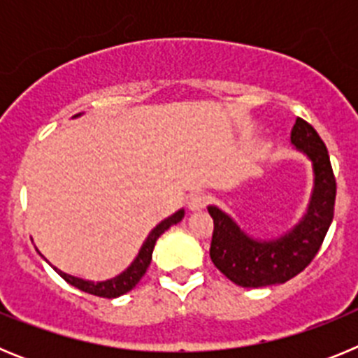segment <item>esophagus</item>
<instances>
[{"mask_svg":"<svg viewBox=\"0 0 358 358\" xmlns=\"http://www.w3.org/2000/svg\"><path fill=\"white\" fill-rule=\"evenodd\" d=\"M210 199V194H206V192H194V194L188 197V208L192 211L202 210V208H206Z\"/></svg>","mask_w":358,"mask_h":358,"instance_id":"34e87169","label":"esophagus"}]
</instances>
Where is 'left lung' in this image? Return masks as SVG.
I'll return each mask as SVG.
<instances>
[{"mask_svg": "<svg viewBox=\"0 0 358 358\" xmlns=\"http://www.w3.org/2000/svg\"><path fill=\"white\" fill-rule=\"evenodd\" d=\"M290 141L310 157L315 176L308 211L292 231L278 240H255L240 231L224 211L208 208L213 218L211 262L240 287L256 289L292 280L314 260L334 220L337 182L327 145L303 118L296 120Z\"/></svg>", "mask_w": 358, "mask_h": 358, "instance_id": "obj_1", "label": "left lung"}]
</instances>
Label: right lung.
I'll use <instances>...</instances> for the list:
<instances>
[{
    "instance_id": "obj_1",
    "label": "right lung",
    "mask_w": 358,
    "mask_h": 358,
    "mask_svg": "<svg viewBox=\"0 0 358 358\" xmlns=\"http://www.w3.org/2000/svg\"><path fill=\"white\" fill-rule=\"evenodd\" d=\"M182 217H185V210H179L177 213H173L172 217L164 218L159 226L154 227L150 235L147 236V240H145L143 248L140 249V255L136 256V260L131 264V267H129L127 271H123L120 276L113 278V280L93 283V281H85V280H80V278H75V276H69V274L61 273L59 268H55V271L61 274L62 280L68 281L69 285L80 289L82 292L93 294V296H98V297H107V299L123 296L125 292L134 289V287L138 285V281H140L141 278H143V274L147 273V268L152 260V251H154V245H156V240L159 238V236L163 235L164 231L169 229L170 226L181 222Z\"/></svg>"
}]
</instances>
